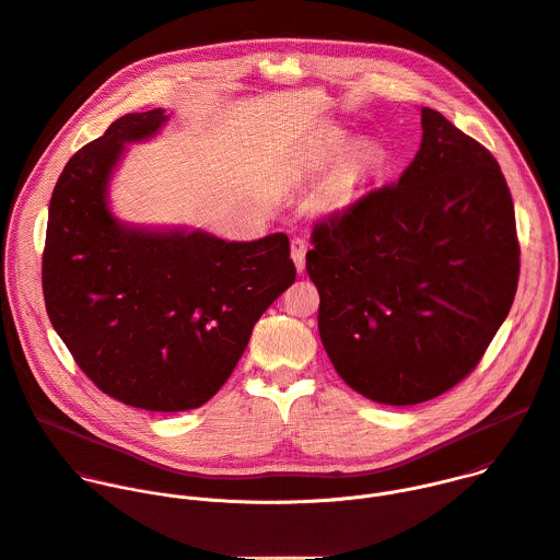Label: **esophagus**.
Instances as JSON below:
<instances>
[{
	"instance_id": "obj_1",
	"label": "esophagus",
	"mask_w": 560,
	"mask_h": 560,
	"mask_svg": "<svg viewBox=\"0 0 560 560\" xmlns=\"http://www.w3.org/2000/svg\"><path fill=\"white\" fill-rule=\"evenodd\" d=\"M290 250H292V259L296 266V272L305 270V253H307V242L303 236H294L290 242Z\"/></svg>"
}]
</instances>
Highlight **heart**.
<instances>
[{"label":"heart","mask_w":560,"mask_h":560,"mask_svg":"<svg viewBox=\"0 0 560 560\" xmlns=\"http://www.w3.org/2000/svg\"><path fill=\"white\" fill-rule=\"evenodd\" d=\"M346 145V132L330 130L310 156L312 173H324L335 161L338 162L322 190V206L326 210H341L354 203L385 164V152L376 141H354L343 153Z\"/></svg>","instance_id":"b5f03b06"}]
</instances>
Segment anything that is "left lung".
<instances>
[{"label":"left lung","mask_w":560,"mask_h":560,"mask_svg":"<svg viewBox=\"0 0 560 560\" xmlns=\"http://www.w3.org/2000/svg\"><path fill=\"white\" fill-rule=\"evenodd\" d=\"M396 184L316 221L305 270L318 335L359 394L415 406L483 359L514 303L521 248L492 152L439 110Z\"/></svg>","instance_id":"8db88e82"}]
</instances>
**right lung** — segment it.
I'll return each mask as SVG.
<instances>
[{
	"label": "right lung",
	"mask_w": 560,
	"mask_h": 560,
	"mask_svg": "<svg viewBox=\"0 0 560 560\" xmlns=\"http://www.w3.org/2000/svg\"><path fill=\"white\" fill-rule=\"evenodd\" d=\"M166 119L162 108L124 115L70 156L50 197L42 288L52 328L104 394L184 412L228 381L296 270L283 232L223 242L113 217L108 182L124 143L156 135Z\"/></svg>",
	"instance_id": "1"
}]
</instances>
